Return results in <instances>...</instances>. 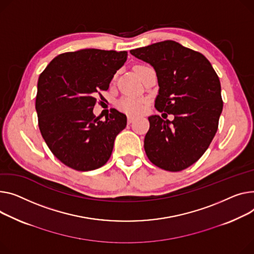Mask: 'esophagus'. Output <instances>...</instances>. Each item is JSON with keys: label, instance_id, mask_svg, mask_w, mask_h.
I'll return each mask as SVG.
<instances>
[{"label": "esophagus", "instance_id": "esophagus-1", "mask_svg": "<svg viewBox=\"0 0 254 254\" xmlns=\"http://www.w3.org/2000/svg\"><path fill=\"white\" fill-rule=\"evenodd\" d=\"M133 121H134V118H133L132 116H128V117H127V124H128V125H130Z\"/></svg>", "mask_w": 254, "mask_h": 254}]
</instances>
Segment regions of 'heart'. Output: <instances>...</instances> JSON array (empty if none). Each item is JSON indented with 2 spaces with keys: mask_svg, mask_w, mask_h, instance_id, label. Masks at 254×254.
Here are the masks:
<instances>
[{
  "mask_svg": "<svg viewBox=\"0 0 254 254\" xmlns=\"http://www.w3.org/2000/svg\"><path fill=\"white\" fill-rule=\"evenodd\" d=\"M142 67V66H139ZM138 68V67H137ZM147 106V101L145 99L132 98V97H125L120 100L118 107L123 111L128 114H138L143 111Z\"/></svg>",
  "mask_w": 254,
  "mask_h": 254,
  "instance_id": "obj_1",
  "label": "heart"
}]
</instances>
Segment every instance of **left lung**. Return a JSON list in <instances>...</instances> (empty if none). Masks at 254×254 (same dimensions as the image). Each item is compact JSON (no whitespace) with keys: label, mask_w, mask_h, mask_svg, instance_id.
<instances>
[{"label":"left lung","mask_w":254,"mask_h":254,"mask_svg":"<svg viewBox=\"0 0 254 254\" xmlns=\"http://www.w3.org/2000/svg\"><path fill=\"white\" fill-rule=\"evenodd\" d=\"M129 52L156 71L159 91L155 108L175 115L173 122L159 115L148 117L146 154L164 171H183L204 154L215 136L223 111L219 78L203 55L175 41Z\"/></svg>","instance_id":"obj_1"}]
</instances>
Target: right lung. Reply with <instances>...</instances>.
I'll return each instance as SVG.
<instances>
[{
    "label": "right lung",
    "mask_w": 254,
    "mask_h": 254,
    "mask_svg": "<svg viewBox=\"0 0 254 254\" xmlns=\"http://www.w3.org/2000/svg\"><path fill=\"white\" fill-rule=\"evenodd\" d=\"M127 58V51L67 52L51 61L39 77L36 110L41 133L52 153L75 171L103 166L116 136L127 127L126 114L114 108L104 122L93 113L100 91L108 90Z\"/></svg>",
    "instance_id": "add662e5"
}]
</instances>
